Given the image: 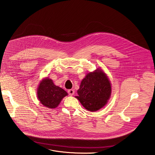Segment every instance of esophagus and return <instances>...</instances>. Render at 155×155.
<instances>
[{"label":"esophagus","instance_id":"34e87169","mask_svg":"<svg viewBox=\"0 0 155 155\" xmlns=\"http://www.w3.org/2000/svg\"><path fill=\"white\" fill-rule=\"evenodd\" d=\"M74 93H75L74 89H69V90L68 91V94H69V95H71V96H72V95L74 94Z\"/></svg>","mask_w":155,"mask_h":155}]
</instances>
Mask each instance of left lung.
<instances>
[{"instance_id": "8db88e82", "label": "left lung", "mask_w": 155, "mask_h": 155, "mask_svg": "<svg viewBox=\"0 0 155 155\" xmlns=\"http://www.w3.org/2000/svg\"><path fill=\"white\" fill-rule=\"evenodd\" d=\"M75 97L87 110L94 112L103 108L108 102L112 94L109 78L100 68L88 72L80 83Z\"/></svg>"}]
</instances>
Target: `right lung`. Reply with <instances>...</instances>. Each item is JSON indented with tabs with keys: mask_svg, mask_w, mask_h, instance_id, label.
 I'll list each match as a JSON object with an SVG mask.
<instances>
[{
	"mask_svg": "<svg viewBox=\"0 0 155 155\" xmlns=\"http://www.w3.org/2000/svg\"><path fill=\"white\" fill-rule=\"evenodd\" d=\"M68 94L62 88L55 86L49 77L43 78L37 89V97L40 103L50 109L58 106L64 97Z\"/></svg>",
	"mask_w": 155,
	"mask_h": 155,
	"instance_id": "add662e5",
	"label": "right lung"
}]
</instances>
